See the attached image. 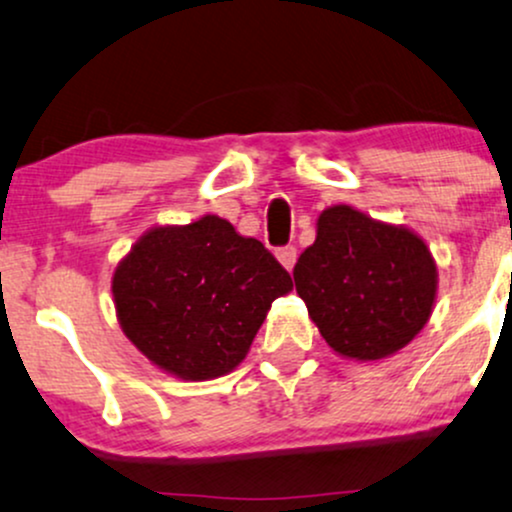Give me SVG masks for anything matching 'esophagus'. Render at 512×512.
Returning a JSON list of instances; mask_svg holds the SVG:
<instances>
[{"instance_id": "1", "label": "esophagus", "mask_w": 512, "mask_h": 512, "mask_svg": "<svg viewBox=\"0 0 512 512\" xmlns=\"http://www.w3.org/2000/svg\"><path fill=\"white\" fill-rule=\"evenodd\" d=\"M296 248H293V245H284V248H279L276 250V257H279V262L284 264L286 269H293V264H296Z\"/></svg>"}]
</instances>
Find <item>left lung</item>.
Returning a JSON list of instances; mask_svg holds the SVG:
<instances>
[{
	"label": "left lung",
	"mask_w": 512,
	"mask_h": 512,
	"mask_svg": "<svg viewBox=\"0 0 512 512\" xmlns=\"http://www.w3.org/2000/svg\"><path fill=\"white\" fill-rule=\"evenodd\" d=\"M298 296L337 354L375 361L407 346L431 315L436 262L407 228L339 204L293 267Z\"/></svg>",
	"instance_id": "obj_1"
}]
</instances>
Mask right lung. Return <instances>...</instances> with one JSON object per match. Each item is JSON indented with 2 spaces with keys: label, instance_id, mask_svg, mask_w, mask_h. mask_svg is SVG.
<instances>
[{
  "label": "right lung",
  "instance_id": "right-lung-1",
  "mask_svg": "<svg viewBox=\"0 0 512 512\" xmlns=\"http://www.w3.org/2000/svg\"><path fill=\"white\" fill-rule=\"evenodd\" d=\"M291 289L272 252L219 216L154 228L113 276L122 330L151 363L185 380L236 368L267 310Z\"/></svg>",
  "mask_w": 512,
  "mask_h": 512
}]
</instances>
